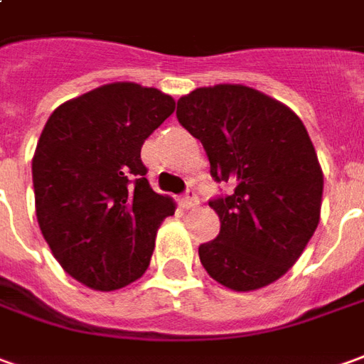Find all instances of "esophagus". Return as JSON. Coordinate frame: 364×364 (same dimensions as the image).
<instances>
[{"mask_svg":"<svg viewBox=\"0 0 364 364\" xmlns=\"http://www.w3.org/2000/svg\"><path fill=\"white\" fill-rule=\"evenodd\" d=\"M198 194L194 190H186V194L182 196V206L186 208V210H192V208H198Z\"/></svg>","mask_w":364,"mask_h":364,"instance_id":"obj_1","label":"esophagus"}]
</instances>
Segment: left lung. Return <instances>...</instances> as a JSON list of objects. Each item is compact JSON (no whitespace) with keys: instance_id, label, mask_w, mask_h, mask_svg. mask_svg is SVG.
<instances>
[{"instance_id":"left-lung-1","label":"left lung","mask_w":364,"mask_h":364,"mask_svg":"<svg viewBox=\"0 0 364 364\" xmlns=\"http://www.w3.org/2000/svg\"><path fill=\"white\" fill-rule=\"evenodd\" d=\"M178 122L206 150L220 234L198 247L204 269L234 291L279 279L317 230L323 172L301 119L244 85H215L178 101Z\"/></svg>"}]
</instances>
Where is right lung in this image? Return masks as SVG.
<instances>
[{
    "label": "right lung",
    "mask_w": 364,
    "mask_h": 364,
    "mask_svg": "<svg viewBox=\"0 0 364 364\" xmlns=\"http://www.w3.org/2000/svg\"><path fill=\"white\" fill-rule=\"evenodd\" d=\"M174 99L112 82L53 110L35 149V212L61 267L112 291L146 272L160 222L174 202L146 180L144 140L174 112Z\"/></svg>",
    "instance_id": "add662e5"
}]
</instances>
